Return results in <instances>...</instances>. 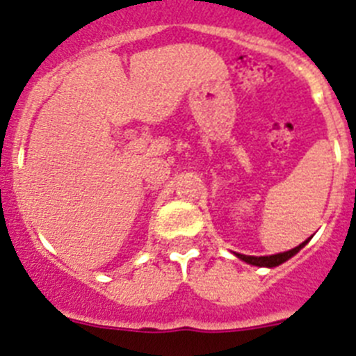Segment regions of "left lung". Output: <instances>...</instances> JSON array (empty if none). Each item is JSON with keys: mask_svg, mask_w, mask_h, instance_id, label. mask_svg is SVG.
Listing matches in <instances>:
<instances>
[{"mask_svg": "<svg viewBox=\"0 0 356 356\" xmlns=\"http://www.w3.org/2000/svg\"><path fill=\"white\" fill-rule=\"evenodd\" d=\"M312 238V237H309ZM309 238H306L302 244H298L297 248L293 250H288V252H282V253H275V255H264V257H255V255H243V253H235L237 259L244 261L246 264H252V266H259V268H275V266H280L282 262L289 261L291 257L297 255L307 243H309Z\"/></svg>", "mask_w": 356, "mask_h": 356, "instance_id": "1", "label": "left lung"}]
</instances>
